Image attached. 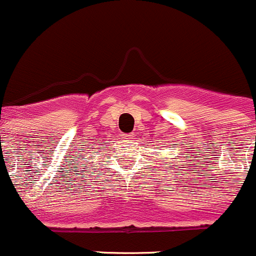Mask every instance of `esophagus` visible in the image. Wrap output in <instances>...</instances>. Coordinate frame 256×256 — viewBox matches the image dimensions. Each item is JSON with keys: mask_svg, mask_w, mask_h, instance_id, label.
<instances>
[{"mask_svg": "<svg viewBox=\"0 0 256 256\" xmlns=\"http://www.w3.org/2000/svg\"><path fill=\"white\" fill-rule=\"evenodd\" d=\"M121 136H122L121 139H131L134 135L132 134H121Z\"/></svg>", "mask_w": 256, "mask_h": 256, "instance_id": "34e87169", "label": "esophagus"}]
</instances>
